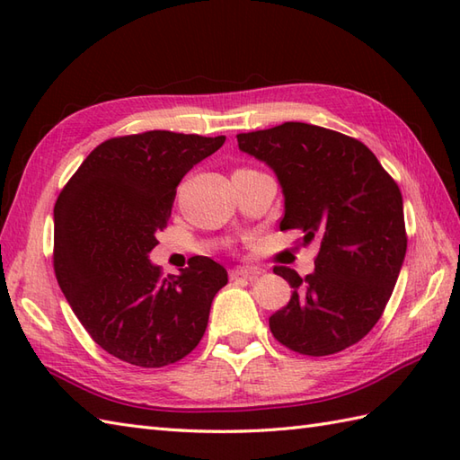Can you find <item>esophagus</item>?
I'll list each match as a JSON object with an SVG mask.
<instances>
[{"label": "esophagus", "mask_w": 460, "mask_h": 460, "mask_svg": "<svg viewBox=\"0 0 460 460\" xmlns=\"http://www.w3.org/2000/svg\"><path fill=\"white\" fill-rule=\"evenodd\" d=\"M261 269H257V267H237V269H233L231 270V279L235 280V279H247V280H252V279H257L259 275H261Z\"/></svg>", "instance_id": "esophagus-1"}]
</instances>
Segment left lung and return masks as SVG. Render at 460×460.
I'll return each mask as SVG.
<instances>
[{"label":"left lung","instance_id":"1","mask_svg":"<svg viewBox=\"0 0 460 460\" xmlns=\"http://www.w3.org/2000/svg\"><path fill=\"white\" fill-rule=\"evenodd\" d=\"M237 142L277 173L280 231H302L305 245L320 243L312 275L275 267L295 290L269 318L272 336L305 356L349 348L377 324L402 270V191L367 146L322 126L285 122L237 134Z\"/></svg>","mask_w":460,"mask_h":460}]
</instances>
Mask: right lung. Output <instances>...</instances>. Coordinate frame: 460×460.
<instances>
[{"mask_svg": "<svg viewBox=\"0 0 460 460\" xmlns=\"http://www.w3.org/2000/svg\"><path fill=\"white\" fill-rule=\"evenodd\" d=\"M225 136L150 130L111 138L86 155L55 203L53 267L84 330L114 358L140 367L180 361L199 344L227 270L193 257L164 279L150 262L175 188Z\"/></svg>", "mask_w": 460, "mask_h": 460, "instance_id": "right-lung-1", "label": "right lung"}]
</instances>
